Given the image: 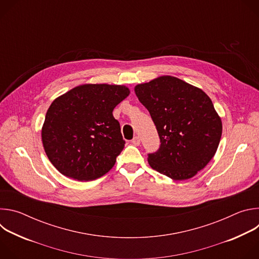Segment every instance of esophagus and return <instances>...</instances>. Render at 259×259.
<instances>
[{"label": "esophagus", "mask_w": 259, "mask_h": 259, "mask_svg": "<svg viewBox=\"0 0 259 259\" xmlns=\"http://www.w3.org/2000/svg\"><path fill=\"white\" fill-rule=\"evenodd\" d=\"M132 144L133 145H135V146H138L139 144H140V139H139V137L138 136H135L133 139H132Z\"/></svg>", "instance_id": "esophagus-1"}]
</instances>
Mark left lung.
I'll use <instances>...</instances> for the list:
<instances>
[{
	"instance_id": "8db88e82",
	"label": "left lung",
	"mask_w": 259,
	"mask_h": 259,
	"mask_svg": "<svg viewBox=\"0 0 259 259\" xmlns=\"http://www.w3.org/2000/svg\"><path fill=\"white\" fill-rule=\"evenodd\" d=\"M149 110L161 145L149 154L150 166L174 180L195 176L214 157L223 123L209 96L171 76H162L134 88Z\"/></svg>"
}]
</instances>
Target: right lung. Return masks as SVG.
<instances>
[{
    "label": "right lung",
    "instance_id": "1",
    "mask_svg": "<svg viewBox=\"0 0 259 259\" xmlns=\"http://www.w3.org/2000/svg\"><path fill=\"white\" fill-rule=\"evenodd\" d=\"M129 93L122 85L85 84L51 103L42 141L48 159L62 175L89 181L114 167L125 140L113 110Z\"/></svg>",
    "mask_w": 259,
    "mask_h": 259
}]
</instances>
